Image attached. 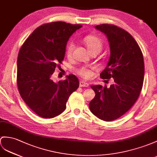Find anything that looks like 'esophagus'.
I'll use <instances>...</instances> for the list:
<instances>
[{
	"instance_id": "34e87169",
	"label": "esophagus",
	"mask_w": 157,
	"mask_h": 157,
	"mask_svg": "<svg viewBox=\"0 0 157 157\" xmlns=\"http://www.w3.org/2000/svg\"><path fill=\"white\" fill-rule=\"evenodd\" d=\"M79 85H80V86H81V87H88V86H89V83L85 82H84V81H80Z\"/></svg>"
}]
</instances>
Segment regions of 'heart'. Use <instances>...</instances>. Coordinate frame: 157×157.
<instances>
[{"label":"heart","instance_id":"heart-1","mask_svg":"<svg viewBox=\"0 0 157 157\" xmlns=\"http://www.w3.org/2000/svg\"><path fill=\"white\" fill-rule=\"evenodd\" d=\"M84 42L86 47L90 52L92 51L100 52L102 47V43L101 40L98 36H88L85 38ZM75 47L74 43L72 41L68 42L66 47V55L70 56L72 55V51ZM76 72L78 75L84 78H89L92 76V72L89 68L85 67H80L76 69Z\"/></svg>","mask_w":157,"mask_h":157}]
</instances>
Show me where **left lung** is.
Here are the masks:
<instances>
[{
	"mask_svg": "<svg viewBox=\"0 0 157 157\" xmlns=\"http://www.w3.org/2000/svg\"><path fill=\"white\" fill-rule=\"evenodd\" d=\"M95 28L106 34L110 49L107 65L100 76L113 78L114 82L109 88L91 86L96 94L89 109L100 119L111 121L127 113L139 97L144 81L143 55L136 41L124 29L108 24Z\"/></svg>",
	"mask_w": 157,
	"mask_h": 157,
	"instance_id": "left-lung-1",
	"label": "left lung"
}]
</instances>
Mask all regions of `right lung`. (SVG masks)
I'll list each match as a JSON object with an SVG mask.
<instances>
[{
  "instance_id": "1",
  "label": "right lung",
  "mask_w": 157,
  "mask_h": 157,
  "mask_svg": "<svg viewBox=\"0 0 157 157\" xmlns=\"http://www.w3.org/2000/svg\"><path fill=\"white\" fill-rule=\"evenodd\" d=\"M82 26L60 21L44 24L34 30L19 51V93L29 107L42 118H51L62 113L70 95L79 86L74 75L57 82L51 76L58 64L62 63L70 36Z\"/></svg>"
}]
</instances>
